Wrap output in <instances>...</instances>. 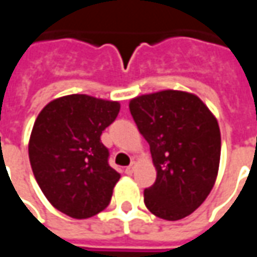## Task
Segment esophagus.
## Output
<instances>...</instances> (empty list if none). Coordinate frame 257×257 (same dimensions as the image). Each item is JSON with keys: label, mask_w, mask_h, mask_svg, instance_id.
<instances>
[{"label": "esophagus", "mask_w": 257, "mask_h": 257, "mask_svg": "<svg viewBox=\"0 0 257 257\" xmlns=\"http://www.w3.org/2000/svg\"><path fill=\"white\" fill-rule=\"evenodd\" d=\"M134 171H135V164H134V162H132V164H131L129 167L125 168V173H126V175H132V173H134Z\"/></svg>", "instance_id": "obj_1"}]
</instances>
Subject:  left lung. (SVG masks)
<instances>
[{
    "mask_svg": "<svg viewBox=\"0 0 257 257\" xmlns=\"http://www.w3.org/2000/svg\"><path fill=\"white\" fill-rule=\"evenodd\" d=\"M129 110L157 169L145 204L165 220L183 219L209 195L220 161V129L195 95L162 90L132 99Z\"/></svg>",
    "mask_w": 257,
    "mask_h": 257,
    "instance_id": "1",
    "label": "left lung"
}]
</instances>
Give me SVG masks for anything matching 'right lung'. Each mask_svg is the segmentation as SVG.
Instances as JSON below:
<instances>
[{
    "mask_svg": "<svg viewBox=\"0 0 257 257\" xmlns=\"http://www.w3.org/2000/svg\"><path fill=\"white\" fill-rule=\"evenodd\" d=\"M118 112V101L68 95L38 114L29 145L31 169L48 201L66 215L86 219L110 204L121 175L110 167L100 136Z\"/></svg>",
    "mask_w": 257,
    "mask_h": 257,
    "instance_id": "obj_1",
    "label": "right lung"
}]
</instances>
